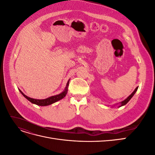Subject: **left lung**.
Returning <instances> with one entry per match:
<instances>
[{
	"label": "left lung",
	"instance_id": "left-lung-1",
	"mask_svg": "<svg viewBox=\"0 0 155 155\" xmlns=\"http://www.w3.org/2000/svg\"><path fill=\"white\" fill-rule=\"evenodd\" d=\"M138 87H137V88H135V90L133 91V92L132 94H130V95L127 98V99H125L124 101H121V105H120V107H121V106H123V105H125V104H127V103L129 102V100L131 99V98H132V97L134 96V94H135V92L137 91V90H138Z\"/></svg>",
	"mask_w": 155,
	"mask_h": 155
}]
</instances>
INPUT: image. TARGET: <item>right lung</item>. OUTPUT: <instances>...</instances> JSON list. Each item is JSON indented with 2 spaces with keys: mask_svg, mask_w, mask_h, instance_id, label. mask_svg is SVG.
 I'll list each match as a JSON object with an SVG mask.
<instances>
[{
  "mask_svg": "<svg viewBox=\"0 0 155 155\" xmlns=\"http://www.w3.org/2000/svg\"><path fill=\"white\" fill-rule=\"evenodd\" d=\"M68 85H69V81L67 83V87H66V88H65L64 91L59 94L49 97L45 100H37V99H34V98H31L30 97H28L27 96H26L25 94L20 90V89H19V91L28 100H29L31 103H32V104H34L35 105H39V106H46V105H49L52 104H54V103L60 100H61L62 98H63L65 96H66L67 91H68Z\"/></svg>",
  "mask_w": 155,
  "mask_h": 155,
  "instance_id": "1",
  "label": "right lung"
}]
</instances>
